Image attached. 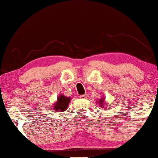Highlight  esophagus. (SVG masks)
<instances>
[{
    "label": "esophagus",
    "instance_id": "obj_1",
    "mask_svg": "<svg viewBox=\"0 0 158 158\" xmlns=\"http://www.w3.org/2000/svg\"><path fill=\"white\" fill-rule=\"evenodd\" d=\"M86 95H87L86 94H85V95H80V96H79V98H80L81 99H85V98H86V97H87Z\"/></svg>",
    "mask_w": 158,
    "mask_h": 158
}]
</instances>
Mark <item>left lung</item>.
<instances>
[{"label":"left lung","instance_id":"obj_1","mask_svg":"<svg viewBox=\"0 0 158 158\" xmlns=\"http://www.w3.org/2000/svg\"><path fill=\"white\" fill-rule=\"evenodd\" d=\"M98 101V104L100 107L104 106V98H102L101 99H100V101Z\"/></svg>","mask_w":158,"mask_h":158}]
</instances>
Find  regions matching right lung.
<instances>
[{
  "mask_svg": "<svg viewBox=\"0 0 158 158\" xmlns=\"http://www.w3.org/2000/svg\"><path fill=\"white\" fill-rule=\"evenodd\" d=\"M70 101H71V98L65 97L63 95H60L57 98V101L53 105L54 110L55 111H63L67 109L68 106H69Z\"/></svg>",
  "mask_w": 158,
  "mask_h": 158,
  "instance_id": "add662e5",
  "label": "right lung"
}]
</instances>
